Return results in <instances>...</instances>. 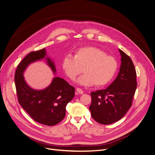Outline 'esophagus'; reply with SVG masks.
<instances>
[{
	"mask_svg": "<svg viewBox=\"0 0 155 155\" xmlns=\"http://www.w3.org/2000/svg\"><path fill=\"white\" fill-rule=\"evenodd\" d=\"M77 92L78 93V94H82L83 93H84V91L80 89V88H77Z\"/></svg>",
	"mask_w": 155,
	"mask_h": 155,
	"instance_id": "obj_1",
	"label": "esophagus"
}]
</instances>
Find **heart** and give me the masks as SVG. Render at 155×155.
I'll list each match as a JSON object with an SVG mask.
<instances>
[{
  "instance_id": "heart-1",
  "label": "heart",
  "mask_w": 155,
  "mask_h": 155,
  "mask_svg": "<svg viewBox=\"0 0 155 155\" xmlns=\"http://www.w3.org/2000/svg\"><path fill=\"white\" fill-rule=\"evenodd\" d=\"M62 69L71 80H75L82 72L85 74L77 80L84 86L104 87L115 77L118 69L116 59L106 55L105 52L94 47H85L77 50L73 58L66 56L62 61Z\"/></svg>"
}]
</instances>
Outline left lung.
<instances>
[{
  "label": "left lung",
  "instance_id": "8db88e82",
  "mask_svg": "<svg viewBox=\"0 0 155 155\" xmlns=\"http://www.w3.org/2000/svg\"><path fill=\"white\" fill-rule=\"evenodd\" d=\"M121 66L116 79L106 89L92 92L89 110L94 120L108 125L122 118L132 106L137 87L136 71L130 58L119 49Z\"/></svg>",
  "mask_w": 155,
  "mask_h": 155
}]
</instances>
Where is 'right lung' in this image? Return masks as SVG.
<instances>
[{
    "mask_svg": "<svg viewBox=\"0 0 155 155\" xmlns=\"http://www.w3.org/2000/svg\"><path fill=\"white\" fill-rule=\"evenodd\" d=\"M45 48L33 51L26 55L18 64L15 72V81L18 102L35 122L53 126L63 120L66 114V106L75 96V88L61 78L54 77L51 84L43 90L31 89L25 82L23 72L30 63L44 58ZM47 63L54 73L56 68L50 58Z\"/></svg>",
    "mask_w": 155,
    "mask_h": 155,
    "instance_id": "1",
    "label": "right lung"
}]
</instances>
